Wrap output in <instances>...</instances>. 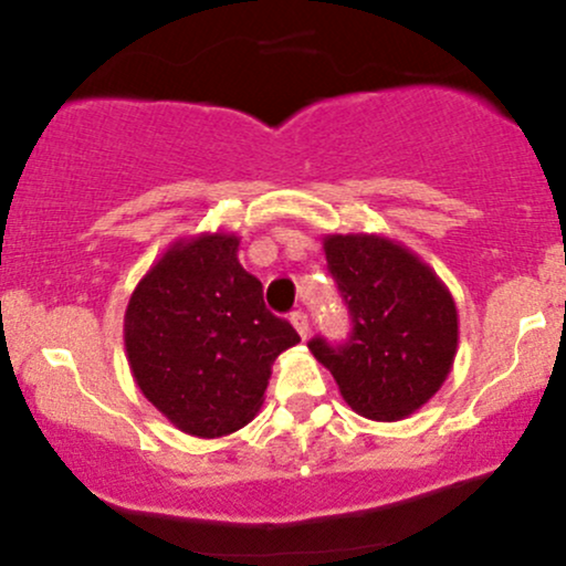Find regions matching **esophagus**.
Listing matches in <instances>:
<instances>
[{"label": "esophagus", "instance_id": "obj_1", "mask_svg": "<svg viewBox=\"0 0 566 566\" xmlns=\"http://www.w3.org/2000/svg\"><path fill=\"white\" fill-rule=\"evenodd\" d=\"M290 322H292V327L297 329V335L305 340V337H308V316H305L303 311H295V314L290 316Z\"/></svg>", "mask_w": 566, "mask_h": 566}]
</instances>
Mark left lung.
<instances>
[{
    "instance_id": "left-lung-1",
    "label": "left lung",
    "mask_w": 566,
    "mask_h": 566,
    "mask_svg": "<svg viewBox=\"0 0 566 566\" xmlns=\"http://www.w3.org/2000/svg\"><path fill=\"white\" fill-rule=\"evenodd\" d=\"M327 269L348 305L350 337L308 343L361 418L405 420L444 386L458 354V305L437 271L380 233H327Z\"/></svg>"
}]
</instances>
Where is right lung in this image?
Instances as JSON below:
<instances>
[{"instance_id":"right-lung-1","label":"right lung","mask_w":566,"mask_h":566,"mask_svg":"<svg viewBox=\"0 0 566 566\" xmlns=\"http://www.w3.org/2000/svg\"><path fill=\"white\" fill-rule=\"evenodd\" d=\"M239 237L178 239L129 295L125 350L140 394L178 431L220 439L250 423L271 367L301 337L263 303Z\"/></svg>"}]
</instances>
